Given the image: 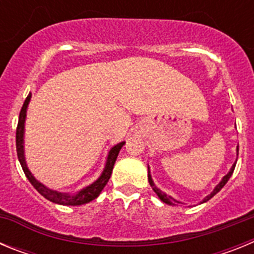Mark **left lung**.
<instances>
[{
	"label": "left lung",
	"instance_id": "8db88e82",
	"mask_svg": "<svg viewBox=\"0 0 254 254\" xmlns=\"http://www.w3.org/2000/svg\"><path fill=\"white\" fill-rule=\"evenodd\" d=\"M238 151H239V149H238V146H237V156H238ZM235 164H237V161H235V163L233 164L232 168H230V170H229V172H228V174H225V176L223 177V179H221V181H220L216 186H215V188H214V190H212V192H211L210 194H207V196H206L205 198H203L202 201H201V202H199V203L207 202L208 199L212 198V197H214L215 194H216L217 192H219V190H221V188H223L224 186L226 185V182L229 181V178H230V177H232L233 172H234ZM147 177H149V183H150V186H151L152 190H154L155 193L158 194V197H159V198L161 199V201H163L164 203H167V205H170V206H178V205H181L182 202H179V201H177L176 198H173V197H172V196H169V194L164 193L163 190H159V188L156 187V186H155L154 181H152V178H151V174H150V168H149V174H147Z\"/></svg>",
	"mask_w": 254,
	"mask_h": 254
}]
</instances>
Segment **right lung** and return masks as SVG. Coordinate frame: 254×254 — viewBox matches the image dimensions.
<instances>
[{
	"label": "right lung",
	"instance_id": "obj_1",
	"mask_svg": "<svg viewBox=\"0 0 254 254\" xmlns=\"http://www.w3.org/2000/svg\"><path fill=\"white\" fill-rule=\"evenodd\" d=\"M31 94H29L28 98L25 99L24 104H22L21 112H20L19 116V123H17L16 128V151H17V158H19L20 164H21V168L25 173L26 178L29 179L33 187L39 192L44 198H47L48 201L53 203H57V205H64V206H80L85 205V203L90 202L93 199H95L96 197L99 196L100 192L103 190V188L105 187V185L108 183L109 178L112 176V170H113L114 163L117 160V156L120 154V150L122 149V146L125 145V141L117 143L109 150L107 156V160H105L104 169H103L102 174L99 176V178L94 181L91 185L86 186L82 190H77L76 193H64V192H58V190H51L47 186H44L43 183H40L37 178H35L31 172L29 170L28 165H26L25 160V150H24V134H25V121H26V112H28V105L30 103Z\"/></svg>",
	"mask_w": 254,
	"mask_h": 254
}]
</instances>
